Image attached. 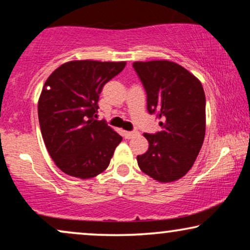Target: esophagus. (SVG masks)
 I'll list each match as a JSON object with an SVG mask.
<instances>
[{
	"label": "esophagus",
	"instance_id": "esophagus-1",
	"mask_svg": "<svg viewBox=\"0 0 250 250\" xmlns=\"http://www.w3.org/2000/svg\"><path fill=\"white\" fill-rule=\"evenodd\" d=\"M138 134V132H134V131H124L123 132V136H124L125 139H132L133 136H135Z\"/></svg>",
	"mask_w": 250,
	"mask_h": 250
}]
</instances>
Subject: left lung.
I'll return each mask as SVG.
<instances>
[{
  "label": "left lung",
  "mask_w": 250,
  "mask_h": 250,
  "mask_svg": "<svg viewBox=\"0 0 250 250\" xmlns=\"http://www.w3.org/2000/svg\"><path fill=\"white\" fill-rule=\"evenodd\" d=\"M146 93V109L159 119L162 131L145 133L148 151L136 157L143 173L159 182L186 175L203 146L206 98L203 85L186 68L172 61L133 63Z\"/></svg>",
  "instance_id": "1"
}]
</instances>
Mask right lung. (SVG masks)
Wrapping results in <instances>:
<instances>
[{
    "label": "right lung",
    "instance_id": "1",
    "mask_svg": "<svg viewBox=\"0 0 250 250\" xmlns=\"http://www.w3.org/2000/svg\"><path fill=\"white\" fill-rule=\"evenodd\" d=\"M126 62L70 61L57 68L44 84L39 121L47 151L63 173L91 179L107 168L122 136L104 119L98 121V101L104 84Z\"/></svg>",
    "mask_w": 250,
    "mask_h": 250
}]
</instances>
